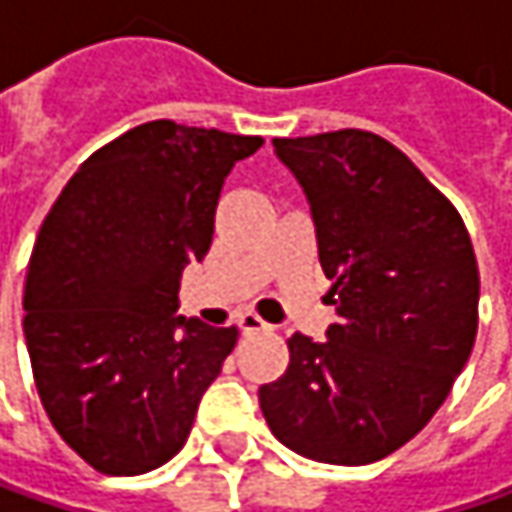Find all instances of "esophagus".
Masks as SVG:
<instances>
[{"label": "esophagus", "mask_w": 512, "mask_h": 512, "mask_svg": "<svg viewBox=\"0 0 512 512\" xmlns=\"http://www.w3.org/2000/svg\"><path fill=\"white\" fill-rule=\"evenodd\" d=\"M237 326H240V332H243V335H255V332H266V329H272V326L263 321L260 315H255V312H243V315L237 318Z\"/></svg>", "instance_id": "obj_1"}]
</instances>
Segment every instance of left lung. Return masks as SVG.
I'll list each match as a JSON object with an SVG mask.
<instances>
[{"mask_svg": "<svg viewBox=\"0 0 512 512\" xmlns=\"http://www.w3.org/2000/svg\"><path fill=\"white\" fill-rule=\"evenodd\" d=\"M309 197L338 323L295 332L260 387L280 444L323 464H372L427 427L478 329V263L458 209L395 145L361 128L272 140Z\"/></svg>", "mask_w": 512, "mask_h": 512, "instance_id": "left-lung-1", "label": "left lung"}]
</instances>
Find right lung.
I'll list each match as a JSON object with an SVG mask.
<instances>
[{
  "label": "right lung",
  "mask_w": 512,
  "mask_h": 512,
  "mask_svg": "<svg viewBox=\"0 0 512 512\" xmlns=\"http://www.w3.org/2000/svg\"><path fill=\"white\" fill-rule=\"evenodd\" d=\"M260 137L154 120L97 148L45 214L25 278V341L54 430L88 467L140 476L174 458L237 344L177 312L226 174Z\"/></svg>",
  "instance_id": "add662e5"
}]
</instances>
